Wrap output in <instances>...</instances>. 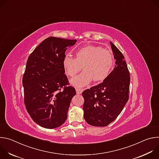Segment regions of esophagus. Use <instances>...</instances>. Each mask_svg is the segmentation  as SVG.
<instances>
[{
  "instance_id": "obj_1",
  "label": "esophagus",
  "mask_w": 159,
  "mask_h": 159,
  "mask_svg": "<svg viewBox=\"0 0 159 159\" xmlns=\"http://www.w3.org/2000/svg\"><path fill=\"white\" fill-rule=\"evenodd\" d=\"M83 90H84L83 89L79 88V87H77V88H76V93H77V94H82Z\"/></svg>"
}]
</instances>
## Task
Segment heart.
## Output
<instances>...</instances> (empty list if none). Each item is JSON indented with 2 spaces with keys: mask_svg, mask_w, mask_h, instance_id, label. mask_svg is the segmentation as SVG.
<instances>
[{
  "mask_svg": "<svg viewBox=\"0 0 159 159\" xmlns=\"http://www.w3.org/2000/svg\"><path fill=\"white\" fill-rule=\"evenodd\" d=\"M62 63L65 74L71 77H74L82 66L84 71L70 80L73 85L82 87L93 80L99 82L106 79L115 69V60L111 50L90 44L78 49L75 58L66 54Z\"/></svg>",
  "mask_w": 159,
  "mask_h": 159,
  "instance_id": "b5f03b06",
  "label": "heart"
}]
</instances>
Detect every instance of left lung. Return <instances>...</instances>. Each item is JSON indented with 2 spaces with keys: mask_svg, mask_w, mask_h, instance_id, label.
Returning a JSON list of instances; mask_svg holds the SVG:
<instances>
[{
  "mask_svg": "<svg viewBox=\"0 0 159 159\" xmlns=\"http://www.w3.org/2000/svg\"><path fill=\"white\" fill-rule=\"evenodd\" d=\"M116 65L102 83L85 90L83 110L86 122L94 126H106L115 120L129 99L130 75L122 53L112 43Z\"/></svg>",
  "mask_w": 159,
  "mask_h": 159,
  "instance_id": "obj_1",
  "label": "left lung"
}]
</instances>
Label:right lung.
Wrapping results in <instances>:
<instances>
[{
  "label": "right lung",
  "instance_id": "1",
  "mask_svg": "<svg viewBox=\"0 0 159 159\" xmlns=\"http://www.w3.org/2000/svg\"><path fill=\"white\" fill-rule=\"evenodd\" d=\"M76 39L49 37L34 50L28 58L22 77L24 102L33 121L39 126L53 129L62 125L76 91L63 67L68 47Z\"/></svg>",
  "mask_w": 159,
  "mask_h": 159
}]
</instances>
